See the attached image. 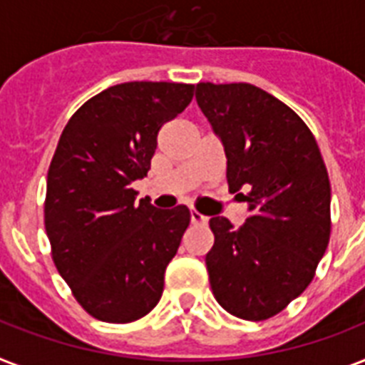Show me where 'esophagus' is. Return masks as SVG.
<instances>
[{
  "label": "esophagus",
  "instance_id": "34e87169",
  "mask_svg": "<svg viewBox=\"0 0 365 365\" xmlns=\"http://www.w3.org/2000/svg\"><path fill=\"white\" fill-rule=\"evenodd\" d=\"M191 221L195 225H206L208 223V217L202 215V213H198L197 210H191Z\"/></svg>",
  "mask_w": 365,
  "mask_h": 365
}]
</instances>
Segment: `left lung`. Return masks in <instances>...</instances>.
<instances>
[{
  "label": "left lung",
  "mask_w": 365,
  "mask_h": 365,
  "mask_svg": "<svg viewBox=\"0 0 365 365\" xmlns=\"http://www.w3.org/2000/svg\"><path fill=\"white\" fill-rule=\"evenodd\" d=\"M197 103L225 148L230 191L250 210L240 229L210 219V285L230 315L264 321L307 289L327 251V167L300 115L257 86L200 82Z\"/></svg>",
  "instance_id": "8db88e82"
}]
</instances>
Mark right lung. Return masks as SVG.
Returning a JSON list of instances; mask_svg holds the SVG:
<instances>
[{"label": "right lung", "instance_id": "add662e5", "mask_svg": "<svg viewBox=\"0 0 365 365\" xmlns=\"http://www.w3.org/2000/svg\"><path fill=\"white\" fill-rule=\"evenodd\" d=\"M192 91L174 82L112 86L80 106L59 136L44 227L59 275L99 321H136L161 300L191 213L136 202L131 183L146 176L157 133L187 108Z\"/></svg>", "mask_w": 365, "mask_h": 365}]
</instances>
